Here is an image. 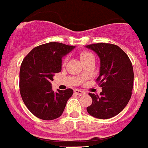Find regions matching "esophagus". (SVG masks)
Wrapping results in <instances>:
<instances>
[{
    "label": "esophagus",
    "mask_w": 148,
    "mask_h": 148,
    "mask_svg": "<svg viewBox=\"0 0 148 148\" xmlns=\"http://www.w3.org/2000/svg\"><path fill=\"white\" fill-rule=\"evenodd\" d=\"M74 92H75L76 95H79V96L83 95L86 93L84 91L79 90V89H75V90H74Z\"/></svg>",
    "instance_id": "34e87169"
}]
</instances>
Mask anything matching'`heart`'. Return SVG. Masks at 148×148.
Masks as SVG:
<instances>
[{
	"instance_id": "b5f03b06",
	"label": "heart",
	"mask_w": 148,
	"mask_h": 148,
	"mask_svg": "<svg viewBox=\"0 0 148 148\" xmlns=\"http://www.w3.org/2000/svg\"><path fill=\"white\" fill-rule=\"evenodd\" d=\"M92 56H93L92 54L88 51H82L81 52V53H79V58L82 62H85L86 60H88V58L92 57ZM66 60L65 59V60L62 61V64H65V63H66Z\"/></svg>"
}]
</instances>
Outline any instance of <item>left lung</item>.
<instances>
[{
	"label": "left lung",
	"instance_id": "1",
	"mask_svg": "<svg viewBox=\"0 0 148 148\" xmlns=\"http://www.w3.org/2000/svg\"><path fill=\"white\" fill-rule=\"evenodd\" d=\"M86 47L100 58V74L96 82L102 88L100 95L88 94L92 103L86 109L95 118L111 119L125 108L132 97L134 82L132 62L117 45L99 42Z\"/></svg>",
	"mask_w": 148,
	"mask_h": 148
}]
</instances>
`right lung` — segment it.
I'll return each instance as SVG.
<instances>
[{
	"label": "right lung",
	"mask_w": 148,
	"mask_h": 148,
	"mask_svg": "<svg viewBox=\"0 0 148 148\" xmlns=\"http://www.w3.org/2000/svg\"><path fill=\"white\" fill-rule=\"evenodd\" d=\"M74 48L61 42H50L35 47L27 54L20 70V92L29 111L42 120H53L61 116L72 88L52 90L51 82L60 73L62 57Z\"/></svg>",
	"instance_id": "1"
}]
</instances>
